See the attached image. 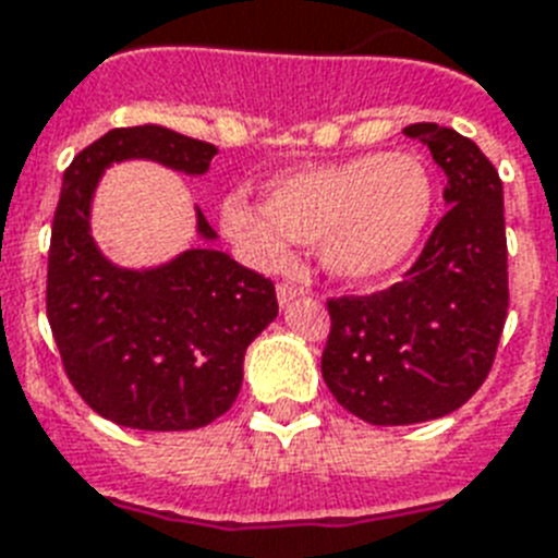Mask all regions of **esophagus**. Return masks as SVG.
Wrapping results in <instances>:
<instances>
[{
  "instance_id": "esophagus-1",
  "label": "esophagus",
  "mask_w": 558,
  "mask_h": 558,
  "mask_svg": "<svg viewBox=\"0 0 558 558\" xmlns=\"http://www.w3.org/2000/svg\"><path fill=\"white\" fill-rule=\"evenodd\" d=\"M301 294H306V289L298 287V283H280L278 287L280 306H289V303H292L294 298H301Z\"/></svg>"
}]
</instances>
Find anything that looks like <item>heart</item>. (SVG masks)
I'll return each instance as SVG.
<instances>
[{"label": "heart", "mask_w": 558, "mask_h": 558, "mask_svg": "<svg viewBox=\"0 0 558 558\" xmlns=\"http://www.w3.org/2000/svg\"><path fill=\"white\" fill-rule=\"evenodd\" d=\"M436 206L433 177L410 151L361 154L269 180L264 208L243 197L220 206V223L248 264L280 269L289 240L315 246L335 278L373 283L412 257Z\"/></svg>", "instance_id": "obj_1"}]
</instances>
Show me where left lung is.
Listing matches in <instances>:
<instances>
[{
    "label": "left lung",
    "mask_w": 558,
    "mask_h": 558,
    "mask_svg": "<svg viewBox=\"0 0 558 558\" xmlns=\"http://www.w3.org/2000/svg\"><path fill=\"white\" fill-rule=\"evenodd\" d=\"M447 174V215L401 283L329 306L320 373L335 401L366 424L441 418L475 396L507 320L505 194L499 171L459 131L407 125Z\"/></svg>",
    "instance_id": "obj_1"
}]
</instances>
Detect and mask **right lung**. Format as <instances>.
<instances>
[{
	"label": "right lung",
	"mask_w": 558,
	"mask_h": 558,
	"mask_svg": "<svg viewBox=\"0 0 558 558\" xmlns=\"http://www.w3.org/2000/svg\"><path fill=\"white\" fill-rule=\"evenodd\" d=\"M211 143L162 125L102 134L62 174L48 248V324L68 381L120 427L174 433L220 418L243 384L246 347L278 318L275 283L211 246L185 248L154 269H120L90 238L99 174L154 160L206 174ZM197 234L215 240L197 208Z\"/></svg>",
	"instance_id": "obj_1"
}]
</instances>
